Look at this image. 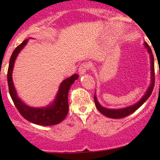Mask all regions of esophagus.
<instances>
[{
	"instance_id": "esophagus-1",
	"label": "esophagus",
	"mask_w": 160,
	"mask_h": 160,
	"mask_svg": "<svg viewBox=\"0 0 160 160\" xmlns=\"http://www.w3.org/2000/svg\"><path fill=\"white\" fill-rule=\"evenodd\" d=\"M89 67H90L89 64H88V63H83L82 65H80V68H79V71H78L79 74H80V76L83 75V74H84L87 71L89 70V68H90Z\"/></svg>"
}]
</instances>
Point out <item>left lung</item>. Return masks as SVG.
I'll list each match as a JSON object with an SVG mask.
<instances>
[{
  "instance_id": "left-lung-1",
  "label": "left lung",
  "mask_w": 160,
  "mask_h": 160,
  "mask_svg": "<svg viewBox=\"0 0 160 160\" xmlns=\"http://www.w3.org/2000/svg\"><path fill=\"white\" fill-rule=\"evenodd\" d=\"M145 47L147 49L148 52H149V56H150V68H151V83L150 85L148 88L147 90H146V93L144 94V96L139 100L137 103H135L133 105L128 106V107L123 108H119V109H111V108H104L103 106H101L99 104L98 101V98L96 97V93L94 94V102L96 108H98V110L103 114L104 115L107 116L108 118H125L126 116L129 115V114H132L133 112H135L138 108L141 107L143 104L145 103V101L149 98L150 95H151L152 92L153 88H154V83H155V70H154V58H153L152 52V50L150 49L149 45L146 42H144Z\"/></svg>"
}]
</instances>
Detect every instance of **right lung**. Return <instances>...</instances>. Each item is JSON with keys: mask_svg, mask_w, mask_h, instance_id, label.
<instances>
[{"mask_svg": "<svg viewBox=\"0 0 160 160\" xmlns=\"http://www.w3.org/2000/svg\"><path fill=\"white\" fill-rule=\"evenodd\" d=\"M28 39H25L22 44L19 45L13 52L9 62L8 70V83L9 93L14 105L18 111L23 116L24 118L32 123L43 126H50L59 124L67 115L69 111L68 93L71 85L77 80L79 76L77 74L71 76L69 78L64 80L60 83L54 101L46 107L33 108L25 104L18 98L12 80V72L14 64L18 55L28 43Z\"/></svg>", "mask_w": 160, "mask_h": 160, "instance_id": "obj_1", "label": "right lung"}]
</instances>
